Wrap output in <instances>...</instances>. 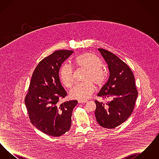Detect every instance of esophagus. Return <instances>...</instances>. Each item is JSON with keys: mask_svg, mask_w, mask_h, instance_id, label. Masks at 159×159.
<instances>
[{"mask_svg": "<svg viewBox=\"0 0 159 159\" xmlns=\"http://www.w3.org/2000/svg\"><path fill=\"white\" fill-rule=\"evenodd\" d=\"M78 102L80 103V104H84V103L87 102V101H86V100H79Z\"/></svg>", "mask_w": 159, "mask_h": 159, "instance_id": "34e87169", "label": "esophagus"}]
</instances>
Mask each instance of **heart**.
<instances>
[{
    "label": "heart",
    "mask_w": 159,
    "mask_h": 159,
    "mask_svg": "<svg viewBox=\"0 0 159 159\" xmlns=\"http://www.w3.org/2000/svg\"><path fill=\"white\" fill-rule=\"evenodd\" d=\"M75 64L80 68L87 70L84 83L76 84L70 92L73 98L86 99L89 98L95 91L93 82L99 86L104 82L106 73L102 67L101 61L95 55L86 52L79 55L75 59ZM60 79L62 83L67 88L71 87L74 83L73 71L72 67L68 64H64L60 70Z\"/></svg>",
    "instance_id": "obj_1"
}]
</instances>
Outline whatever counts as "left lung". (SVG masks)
<instances>
[{"label": "left lung", "mask_w": 159, "mask_h": 159, "mask_svg": "<svg viewBox=\"0 0 159 159\" xmlns=\"http://www.w3.org/2000/svg\"><path fill=\"white\" fill-rule=\"evenodd\" d=\"M98 51L108 65L110 74L97 96L110 101L104 104L96 100L95 114L101 126L115 128L133 111L138 97L135 77L128 66L116 55L103 49Z\"/></svg>", "instance_id": "obj_1"}]
</instances>
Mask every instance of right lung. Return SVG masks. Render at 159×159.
Instances as JSON below:
<instances>
[{"label":"right lung","mask_w":159,"mask_h":159,"mask_svg":"<svg viewBox=\"0 0 159 159\" xmlns=\"http://www.w3.org/2000/svg\"><path fill=\"white\" fill-rule=\"evenodd\" d=\"M73 53V51H57L41 61L32 75L25 98L31 123L49 136H61L71 127L77 101L60 104L67 92L61 84L59 72L62 64Z\"/></svg>","instance_id":"right-lung-1"}]
</instances>
